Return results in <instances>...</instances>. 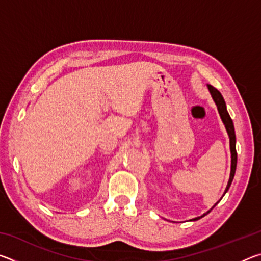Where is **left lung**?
Segmentation results:
<instances>
[{
  "label": "left lung",
  "mask_w": 261,
  "mask_h": 261,
  "mask_svg": "<svg viewBox=\"0 0 261 261\" xmlns=\"http://www.w3.org/2000/svg\"><path fill=\"white\" fill-rule=\"evenodd\" d=\"M208 90L211 92L212 94V98H213L214 102L216 103V106H218V110H219V114L221 118H222V122L224 123V125H226V129H227V132L229 135V139H230V151H231V171H230V178H229V182H228V185H227V189L226 191H224V193H226L229 188H230L231 185V182L233 179V176H235V171H236V165H237V152H236V136H235V129H233V123H232V120L230 117V115L228 114L227 112V107H226V102H224V100L222 98V95H221L220 92L216 90L215 87L208 85ZM219 202V201H218ZM216 202V204H218ZM215 204V205H216ZM214 205V206H215ZM213 206V207H214ZM210 212V211H208ZM207 212V213H208ZM206 213V214H207ZM206 214H204L202 216H205ZM202 216H199V218H196L193 220H199L200 218H202Z\"/></svg>",
  "instance_id": "obj_1"
}]
</instances>
